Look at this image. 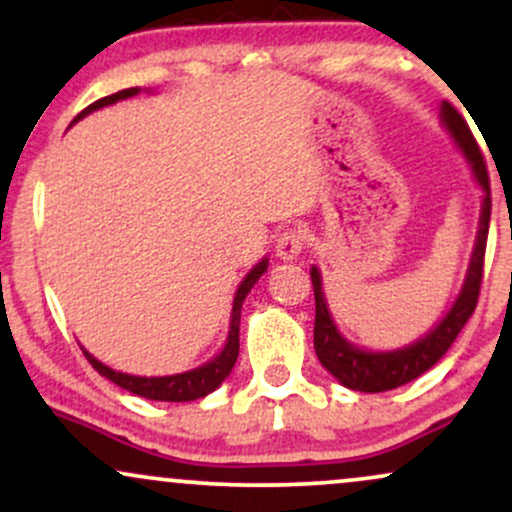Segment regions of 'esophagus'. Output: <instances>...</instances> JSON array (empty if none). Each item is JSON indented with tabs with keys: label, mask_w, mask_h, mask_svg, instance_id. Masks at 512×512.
<instances>
[{
	"label": "esophagus",
	"mask_w": 512,
	"mask_h": 512,
	"mask_svg": "<svg viewBox=\"0 0 512 512\" xmlns=\"http://www.w3.org/2000/svg\"><path fill=\"white\" fill-rule=\"evenodd\" d=\"M305 248V233L298 228H286L279 238H276V257L281 260H296Z\"/></svg>",
	"instance_id": "34e87169"
}]
</instances>
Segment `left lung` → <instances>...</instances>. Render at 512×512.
I'll return each mask as SVG.
<instances>
[{"mask_svg":"<svg viewBox=\"0 0 512 512\" xmlns=\"http://www.w3.org/2000/svg\"><path fill=\"white\" fill-rule=\"evenodd\" d=\"M440 120H443L445 129L460 151L472 163L474 178H477L479 187L484 190V202H481V219H479V233L477 245H474L472 260H469L467 279H464L460 296L452 303L448 315L433 327L426 337L419 342L404 346L397 351H363L358 346L349 344L334 327V320L327 310L325 293H322V279L317 267L310 269V279H313L315 291V354L320 363L325 366L334 378L344 387L358 392H385L395 390L399 385H407L424 375L428 368H433L445 351L450 349L457 334L467 325L472 317L474 308H477L479 291H481V276H484V255H486V238H489V221H491V185L489 173H486L484 156L474 139L472 129H469L464 117L457 113L452 105L445 101L440 105Z\"/></svg>","mask_w":512,"mask_h":512,"instance_id":"1","label":"left lung"}]
</instances>
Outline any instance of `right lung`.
I'll return each instance as SVG.
<instances>
[{"instance_id": "obj_1", "label": "right lung", "mask_w": 512, "mask_h": 512, "mask_svg": "<svg viewBox=\"0 0 512 512\" xmlns=\"http://www.w3.org/2000/svg\"><path fill=\"white\" fill-rule=\"evenodd\" d=\"M137 93H139V88H125V91H117V93H113V96H105V98H101V101L88 105L86 110H81V113L74 117V122L81 120V117L88 113H93V110L105 108V105H113L117 101H122V98H132V96H137ZM267 264H269V260L264 257V260L257 262L255 267L248 272V276L240 281L236 298H233L231 330H228L226 346H223V351L219 356L211 358V361L204 363V366H199L195 370H187V373H178V375H163V378H139V375H127V373H120V370L108 368L105 363L98 361V358H93L91 354H88V351H84V356L88 358V363H91V366L103 375V378L113 380L115 385H120L122 390L132 392V395L156 399V402H192V399L207 397L209 392H214L216 387H219L223 380L228 378V373H231L233 366H236L238 349H240V339H238L240 308H243L245 296H248L252 286L257 284V279L267 272Z\"/></svg>"}]
</instances>
